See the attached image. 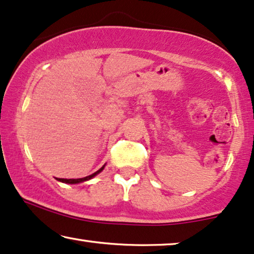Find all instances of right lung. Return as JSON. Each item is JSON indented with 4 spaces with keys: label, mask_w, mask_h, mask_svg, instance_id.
Returning <instances> with one entry per match:
<instances>
[{
    "label": "right lung",
    "mask_w": 254,
    "mask_h": 254,
    "mask_svg": "<svg viewBox=\"0 0 254 254\" xmlns=\"http://www.w3.org/2000/svg\"><path fill=\"white\" fill-rule=\"evenodd\" d=\"M104 166H106V165H103V166L101 167L99 171H96L95 173H93L92 175H88V177H84V178H81V179H58V181H60V182H64V184H80V182H83V181L90 180V179L95 177V175H97L99 173H101V172L103 171Z\"/></svg>",
    "instance_id": "right-lung-1"
}]
</instances>
